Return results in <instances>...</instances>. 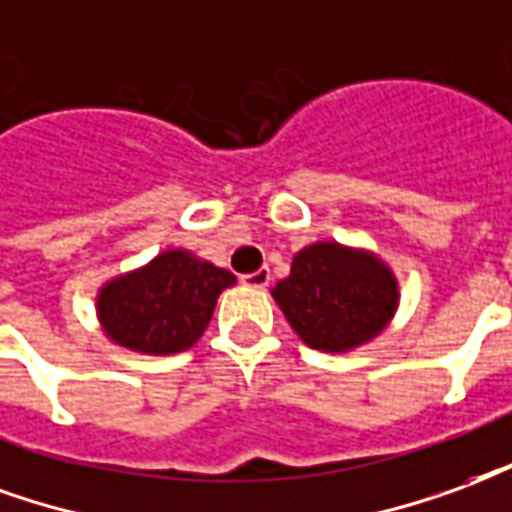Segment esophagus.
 <instances>
[{"mask_svg":"<svg viewBox=\"0 0 512 512\" xmlns=\"http://www.w3.org/2000/svg\"><path fill=\"white\" fill-rule=\"evenodd\" d=\"M242 283L251 286V289H264V286L270 283V267H261V270L242 275Z\"/></svg>","mask_w":512,"mask_h":512,"instance_id":"esophagus-1","label":"esophagus"}]
</instances>
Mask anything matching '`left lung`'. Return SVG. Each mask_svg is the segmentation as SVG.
Here are the masks:
<instances>
[{"label":"left lung","instance_id":"1","mask_svg":"<svg viewBox=\"0 0 512 512\" xmlns=\"http://www.w3.org/2000/svg\"><path fill=\"white\" fill-rule=\"evenodd\" d=\"M272 297L302 343L330 354L374 341L398 311V278L376 253L313 242L292 259Z\"/></svg>","mask_w":512,"mask_h":512}]
</instances>
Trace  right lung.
Masks as SVG:
<instances>
[{
  "label": "right lung",
  "instance_id": "1",
  "mask_svg": "<svg viewBox=\"0 0 512 512\" xmlns=\"http://www.w3.org/2000/svg\"><path fill=\"white\" fill-rule=\"evenodd\" d=\"M237 278L185 248L155 259L100 286L98 322L108 341L141 354H177L199 341L220 292Z\"/></svg>",
  "mask_w": 512,
  "mask_h": 512
}]
</instances>
